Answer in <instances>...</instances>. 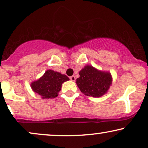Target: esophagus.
Here are the masks:
<instances>
[{
    "instance_id": "obj_1",
    "label": "esophagus",
    "mask_w": 148,
    "mask_h": 148,
    "mask_svg": "<svg viewBox=\"0 0 148 148\" xmlns=\"http://www.w3.org/2000/svg\"><path fill=\"white\" fill-rule=\"evenodd\" d=\"M70 80H72V81H73V82H74L76 80V78H75V76H70Z\"/></svg>"
}]
</instances>
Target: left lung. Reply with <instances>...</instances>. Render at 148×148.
<instances>
[{
	"label": "left lung",
	"instance_id": "obj_1",
	"mask_svg": "<svg viewBox=\"0 0 148 148\" xmlns=\"http://www.w3.org/2000/svg\"><path fill=\"white\" fill-rule=\"evenodd\" d=\"M76 85L85 96L99 98L108 92L113 78L107 71L99 70L92 65H85L79 72Z\"/></svg>",
	"mask_w": 148,
	"mask_h": 148
}]
</instances>
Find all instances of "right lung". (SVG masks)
I'll return each instance as SVG.
<instances>
[{"label":"right lung","instance_id":"right-lung-1","mask_svg":"<svg viewBox=\"0 0 148 148\" xmlns=\"http://www.w3.org/2000/svg\"><path fill=\"white\" fill-rule=\"evenodd\" d=\"M69 80L70 78L65 74L48 70L42 77L31 83V87L42 99L55 98L59 95L62 84Z\"/></svg>","mask_w":148,"mask_h":148}]
</instances>
